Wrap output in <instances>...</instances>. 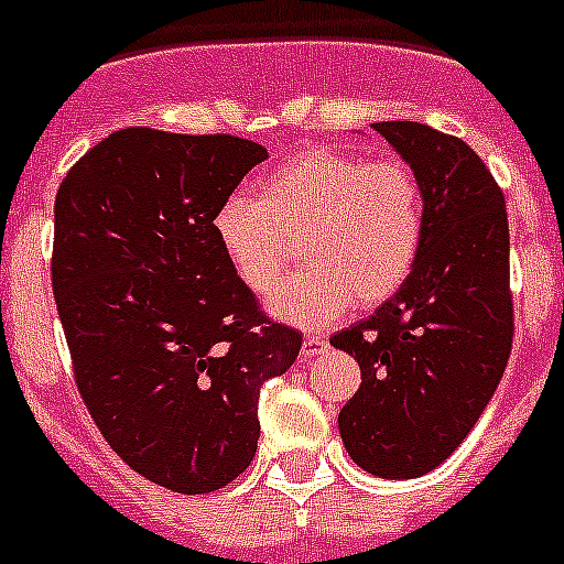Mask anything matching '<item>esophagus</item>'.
Wrapping results in <instances>:
<instances>
[{
	"instance_id": "34e87169",
	"label": "esophagus",
	"mask_w": 564,
	"mask_h": 564,
	"mask_svg": "<svg viewBox=\"0 0 564 564\" xmlns=\"http://www.w3.org/2000/svg\"><path fill=\"white\" fill-rule=\"evenodd\" d=\"M325 350H328V339H323V336H306L303 347H300V359L312 361L317 356H323Z\"/></svg>"
}]
</instances>
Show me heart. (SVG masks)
<instances>
[{
    "instance_id": "1",
    "label": "heart",
    "mask_w": 564,
    "mask_h": 564,
    "mask_svg": "<svg viewBox=\"0 0 564 564\" xmlns=\"http://www.w3.org/2000/svg\"><path fill=\"white\" fill-rule=\"evenodd\" d=\"M210 228L236 281L252 294L270 289L300 238L307 267L274 282L270 312L317 328L350 303L381 306L409 281L425 236V197L409 163L312 147L267 175L258 197L223 199Z\"/></svg>"
}]
</instances>
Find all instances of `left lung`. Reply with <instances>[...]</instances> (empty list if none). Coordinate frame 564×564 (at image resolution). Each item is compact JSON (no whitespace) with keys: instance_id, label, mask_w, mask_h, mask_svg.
<instances>
[{"instance_id":"left-lung-1","label":"left lung","mask_w":564,"mask_h":564,"mask_svg":"<svg viewBox=\"0 0 564 564\" xmlns=\"http://www.w3.org/2000/svg\"><path fill=\"white\" fill-rule=\"evenodd\" d=\"M372 128L420 177L425 236L409 281L370 319L330 336L361 367L339 434L372 476L417 478L470 434L512 354L507 203L456 135L420 122Z\"/></svg>"}]
</instances>
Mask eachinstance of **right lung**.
<instances>
[{
	"instance_id": "add662e5",
	"label": "right lung",
	"mask_w": 564,
	"mask_h": 564,
	"mask_svg": "<svg viewBox=\"0 0 564 564\" xmlns=\"http://www.w3.org/2000/svg\"><path fill=\"white\" fill-rule=\"evenodd\" d=\"M264 158L225 133L116 130L55 197L52 292L83 403L135 473L183 496L247 470L258 389L303 345L236 281L210 228Z\"/></svg>"
}]
</instances>
